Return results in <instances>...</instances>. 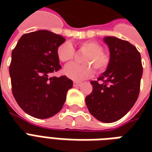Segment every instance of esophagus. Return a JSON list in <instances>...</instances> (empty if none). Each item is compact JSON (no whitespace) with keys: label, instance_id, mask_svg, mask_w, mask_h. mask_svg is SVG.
Here are the masks:
<instances>
[{"label":"esophagus","instance_id":"1","mask_svg":"<svg viewBox=\"0 0 152 152\" xmlns=\"http://www.w3.org/2000/svg\"><path fill=\"white\" fill-rule=\"evenodd\" d=\"M80 85H81V82H78V81H74L73 83L74 87H78V86H80Z\"/></svg>","mask_w":152,"mask_h":152}]
</instances>
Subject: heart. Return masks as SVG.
Returning <instances> with one entry per match:
<instances>
[{
	"mask_svg": "<svg viewBox=\"0 0 152 152\" xmlns=\"http://www.w3.org/2000/svg\"><path fill=\"white\" fill-rule=\"evenodd\" d=\"M79 50L87 54L83 58L86 64L71 63L64 67L63 72L68 78L74 80H81L92 76L94 68L96 72H101L107 68L109 57L102 52V45L95 41H85L79 44ZM57 56L63 63H68L75 57V49L72 45L66 41L57 48Z\"/></svg>",
	"mask_w": 152,
	"mask_h": 152,
	"instance_id": "b5f03b06",
	"label": "heart"
}]
</instances>
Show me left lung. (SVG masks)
Here are the masks:
<instances>
[{
    "instance_id": "left-lung-1",
    "label": "left lung",
    "mask_w": 152,
    "mask_h": 152,
    "mask_svg": "<svg viewBox=\"0 0 152 152\" xmlns=\"http://www.w3.org/2000/svg\"><path fill=\"white\" fill-rule=\"evenodd\" d=\"M103 40L110 51L108 66L98 80L90 81L93 91L86 103L94 117L112 123L127 114L137 101L142 66L140 53L129 41L115 37Z\"/></svg>"
}]
</instances>
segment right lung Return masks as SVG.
I'll list each match as a JSON object with an SVG mask.
<instances>
[{
	"label": "right lung",
	"mask_w": 152,
	"mask_h": 152,
	"mask_svg": "<svg viewBox=\"0 0 152 152\" xmlns=\"http://www.w3.org/2000/svg\"><path fill=\"white\" fill-rule=\"evenodd\" d=\"M63 36L47 30L23 35L12 51L10 76L12 93L26 113L47 119L61 111L73 86L66 76H50L61 68L57 48Z\"/></svg>",
	"instance_id": "add662e5"
}]
</instances>
